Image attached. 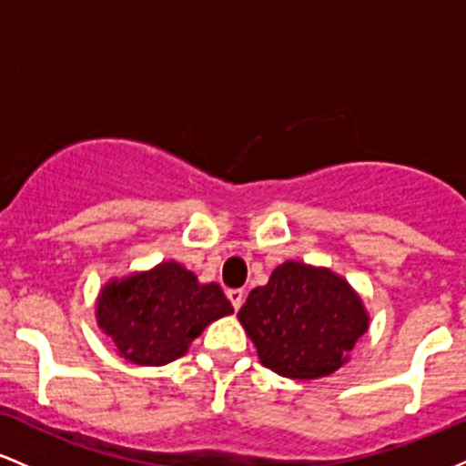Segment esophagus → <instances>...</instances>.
Returning a JSON list of instances; mask_svg holds the SVG:
<instances>
[{"mask_svg":"<svg viewBox=\"0 0 466 466\" xmlns=\"http://www.w3.org/2000/svg\"><path fill=\"white\" fill-rule=\"evenodd\" d=\"M228 298L234 309H240V304H243V298H245L243 289H228Z\"/></svg>","mask_w":466,"mask_h":466,"instance_id":"esophagus-1","label":"esophagus"}]
</instances>
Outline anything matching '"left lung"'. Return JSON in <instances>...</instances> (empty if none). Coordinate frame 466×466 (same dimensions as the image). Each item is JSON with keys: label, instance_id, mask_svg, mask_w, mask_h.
<instances>
[{"label": "left lung", "instance_id": "1", "mask_svg": "<svg viewBox=\"0 0 466 466\" xmlns=\"http://www.w3.org/2000/svg\"><path fill=\"white\" fill-rule=\"evenodd\" d=\"M265 368L287 379L329 377L370 326L360 293L329 267L287 260L238 311Z\"/></svg>", "mask_w": 466, "mask_h": 466}]
</instances>
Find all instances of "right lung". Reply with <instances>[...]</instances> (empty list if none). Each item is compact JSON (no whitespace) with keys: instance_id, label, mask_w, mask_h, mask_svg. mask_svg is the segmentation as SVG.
I'll return each mask as SVG.
<instances>
[{"instance_id":"1","label":"right lung","mask_w":466,"mask_h":466,"mask_svg":"<svg viewBox=\"0 0 466 466\" xmlns=\"http://www.w3.org/2000/svg\"><path fill=\"white\" fill-rule=\"evenodd\" d=\"M234 309L217 282L175 260L111 278L96 298V322L114 350L137 366H166L188 352L208 324Z\"/></svg>"}]
</instances>
